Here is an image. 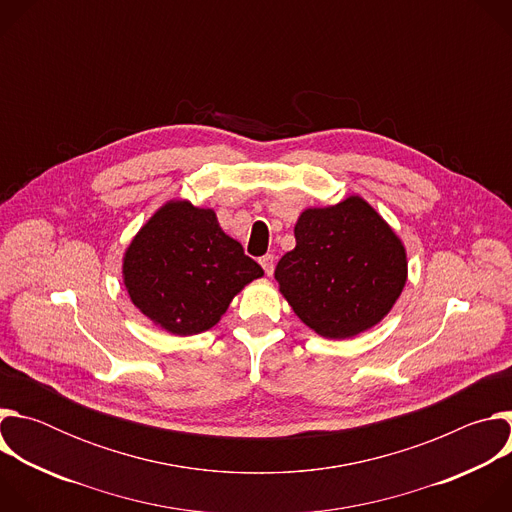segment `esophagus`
I'll return each instance as SVG.
<instances>
[{"mask_svg":"<svg viewBox=\"0 0 512 512\" xmlns=\"http://www.w3.org/2000/svg\"><path fill=\"white\" fill-rule=\"evenodd\" d=\"M273 255H263L261 259H259V263H261V267H263V271L267 273V275H271L273 273V269H275V265H273Z\"/></svg>","mask_w":512,"mask_h":512,"instance_id":"obj_1","label":"esophagus"}]
</instances>
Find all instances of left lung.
<instances>
[{"label": "left lung", "instance_id": "1", "mask_svg": "<svg viewBox=\"0 0 512 512\" xmlns=\"http://www.w3.org/2000/svg\"><path fill=\"white\" fill-rule=\"evenodd\" d=\"M294 235L296 247L279 259L275 279L308 328L344 340L391 312L407 281V251L367 200L306 208Z\"/></svg>", "mask_w": 512, "mask_h": 512}]
</instances>
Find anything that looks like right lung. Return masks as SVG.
I'll return each instance as SVG.
<instances>
[{
  "label": "right lung",
  "instance_id": "right-lung-1",
  "mask_svg": "<svg viewBox=\"0 0 512 512\" xmlns=\"http://www.w3.org/2000/svg\"><path fill=\"white\" fill-rule=\"evenodd\" d=\"M261 275V265L221 229L214 210L188 200L160 206L123 255V283L133 306L176 336L210 330Z\"/></svg>",
  "mask_w": 512,
  "mask_h": 512
}]
</instances>
